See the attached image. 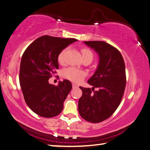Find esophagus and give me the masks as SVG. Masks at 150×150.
I'll use <instances>...</instances> for the list:
<instances>
[{
  "label": "esophagus",
  "mask_w": 150,
  "mask_h": 150,
  "mask_svg": "<svg viewBox=\"0 0 150 150\" xmlns=\"http://www.w3.org/2000/svg\"><path fill=\"white\" fill-rule=\"evenodd\" d=\"M78 85H76V84H72V88H78Z\"/></svg>",
  "instance_id": "34e87169"
}]
</instances>
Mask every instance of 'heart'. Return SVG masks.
Masks as SVG:
<instances>
[{"mask_svg":"<svg viewBox=\"0 0 150 150\" xmlns=\"http://www.w3.org/2000/svg\"><path fill=\"white\" fill-rule=\"evenodd\" d=\"M66 52V50H64L62 52L60 53L58 55V60L59 63L62 64L64 62V55ZM82 58H93V54L90 50L86 48H84L82 50ZM86 74L84 71L78 70L77 68H68L64 70L63 71V76L66 79L70 80V81H72L74 82H80L84 78H85Z\"/></svg>","mask_w":150,"mask_h":150,"instance_id":"obj_1","label":"heart"}]
</instances>
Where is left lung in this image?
Wrapping results in <instances>:
<instances>
[{
  "mask_svg": "<svg viewBox=\"0 0 150 150\" xmlns=\"http://www.w3.org/2000/svg\"><path fill=\"white\" fill-rule=\"evenodd\" d=\"M94 50L99 61L96 70L88 83L90 88L80 86L82 96L78 101V112L88 122L98 123L106 120L116 111L121 102L126 87V68L123 57L114 46L104 41H86Z\"/></svg>",
  "mask_w": 150,
  "mask_h": 150,
  "instance_id": "8db88e82",
  "label": "left lung"
}]
</instances>
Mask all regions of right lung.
<instances>
[{"label": "right lung", "mask_w": 150, "mask_h": 150, "mask_svg": "<svg viewBox=\"0 0 150 150\" xmlns=\"http://www.w3.org/2000/svg\"><path fill=\"white\" fill-rule=\"evenodd\" d=\"M76 41L74 38L42 36L30 44L22 56L20 85L27 105L38 116L52 117L62 112L72 84L64 80L55 86L48 80L58 69V55Z\"/></svg>", "instance_id": "add662e5"}]
</instances>
